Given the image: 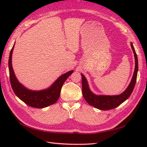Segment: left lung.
<instances>
[{
  "label": "left lung",
  "mask_w": 147,
  "mask_h": 147,
  "mask_svg": "<svg viewBox=\"0 0 147 147\" xmlns=\"http://www.w3.org/2000/svg\"><path fill=\"white\" fill-rule=\"evenodd\" d=\"M131 47L132 49L133 53L135 57V69L133 74L131 81L126 88V90L122 92L121 94L115 96H107V95H96L94 94L90 89L88 85L87 80L84 75H82V92L84 99L90 105L94 107L102 110H108L117 107L120 104H121L131 94L134 90L136 83L137 75L138 72V59L137 56L135 51L132 43H131Z\"/></svg>",
  "instance_id": "obj_1"
}]
</instances>
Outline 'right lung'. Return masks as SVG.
Segmentation results:
<instances>
[{"instance_id":"right-lung-1","label":"right lung","mask_w":147,"mask_h":147,"mask_svg":"<svg viewBox=\"0 0 147 147\" xmlns=\"http://www.w3.org/2000/svg\"><path fill=\"white\" fill-rule=\"evenodd\" d=\"M14 46L15 44L13 45L10 53L8 67L11 86L15 94L25 104L32 107L42 109L54 104L59 99L61 88L67 78L74 72V70H70L61 75L50 87L45 90L40 91L29 90L19 82L14 73L11 63L12 53Z\"/></svg>"}]
</instances>
